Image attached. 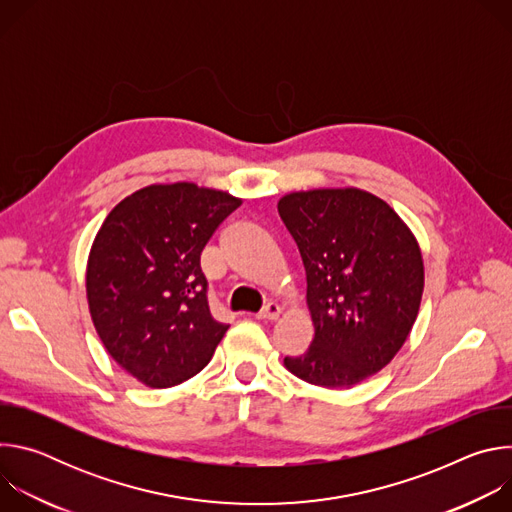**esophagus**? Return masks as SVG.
I'll return each instance as SVG.
<instances>
[{
  "label": "esophagus",
  "instance_id": "34e87169",
  "mask_svg": "<svg viewBox=\"0 0 512 512\" xmlns=\"http://www.w3.org/2000/svg\"><path fill=\"white\" fill-rule=\"evenodd\" d=\"M279 314H281V308L275 302H269L267 306H263V310L257 314V318L259 320H275V318H279Z\"/></svg>",
  "mask_w": 512,
  "mask_h": 512
}]
</instances>
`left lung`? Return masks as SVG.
Returning <instances> with one entry per match:
<instances>
[{"label":"left lung","mask_w":512,"mask_h":512,"mask_svg":"<svg viewBox=\"0 0 512 512\" xmlns=\"http://www.w3.org/2000/svg\"><path fill=\"white\" fill-rule=\"evenodd\" d=\"M308 281L314 340L285 356L298 379L352 387L379 373L407 340L423 294L419 245L399 214L358 188L291 192L277 202Z\"/></svg>","instance_id":"obj_1"}]
</instances>
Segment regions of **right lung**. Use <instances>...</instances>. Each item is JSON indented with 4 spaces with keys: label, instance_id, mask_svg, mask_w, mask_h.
<instances>
[{
    "label": "right lung",
    "instance_id": "add662e5",
    "mask_svg": "<svg viewBox=\"0 0 512 512\" xmlns=\"http://www.w3.org/2000/svg\"><path fill=\"white\" fill-rule=\"evenodd\" d=\"M241 198L192 182L152 184L105 218L87 265L95 330L121 369L166 389L200 373L229 330L208 308L200 253Z\"/></svg>",
    "mask_w": 512,
    "mask_h": 512
}]
</instances>
